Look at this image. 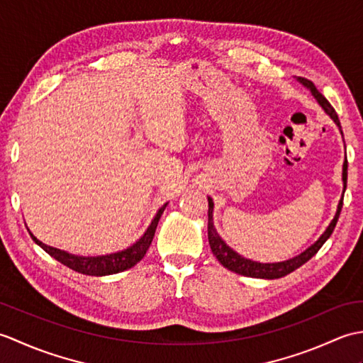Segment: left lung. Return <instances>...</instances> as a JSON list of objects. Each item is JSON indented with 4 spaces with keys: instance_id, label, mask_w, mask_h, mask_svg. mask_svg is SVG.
<instances>
[{
    "instance_id": "obj_1",
    "label": "left lung",
    "mask_w": 363,
    "mask_h": 363,
    "mask_svg": "<svg viewBox=\"0 0 363 363\" xmlns=\"http://www.w3.org/2000/svg\"><path fill=\"white\" fill-rule=\"evenodd\" d=\"M299 81L303 82L306 87L311 89L312 95L317 98V101L320 103V106L323 107V109H325V112L329 115V117L335 121V125L342 129L340 120H338V117H337L335 109L333 106H330L328 99L320 94L318 89L315 87V84L309 79H306V78H299ZM342 135H343V133H342ZM346 179H348V160H345V164H343L345 190H346ZM207 199H209V223H207V235H209V245H211V250L213 252V256L217 257L220 264L225 268H228L229 272H234V273H238L242 276H248V277H257V279H279V277H284V276L290 274L291 272H295L296 268H299L301 265H304L307 260H311L315 256V254L320 251L321 246L325 245V242L330 237V234L334 233L338 217H340L342 207H343V198H342L340 203H338V209H337L335 217H334L333 223L329 225V228L326 229V233L318 238L317 243L312 245L311 248L306 250L303 254H299L298 257L285 260V262H277V264H259V262H252V260L242 257L240 254H237L234 250H230L229 246L221 240V237L217 234V230H215V228H213V218H212L213 201H212L211 196Z\"/></svg>"
}]
</instances>
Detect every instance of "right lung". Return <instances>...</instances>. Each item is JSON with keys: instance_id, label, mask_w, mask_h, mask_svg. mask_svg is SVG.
<instances>
[{"instance_id": "add662e5", "label": "right lung", "mask_w": 363, "mask_h": 363, "mask_svg": "<svg viewBox=\"0 0 363 363\" xmlns=\"http://www.w3.org/2000/svg\"><path fill=\"white\" fill-rule=\"evenodd\" d=\"M167 204H164L159 209L157 215L154 217V220L151 221V225L148 228V230L143 234V237L140 240L135 242L130 248L120 251V252H113L109 254V256H98V257H81V256H73V254H68L65 251H60L56 248H51V246L42 243L40 240L30 234L33 240L43 248L46 252L50 254L51 257H54L56 260H59L60 264H64L65 267L74 269L81 274H87V276H106V274H115L120 272H125L128 268H133L134 265H137L140 262L146 251H148L150 245L152 242L154 233H156L157 223L160 220V215L164 213Z\"/></svg>"}]
</instances>
